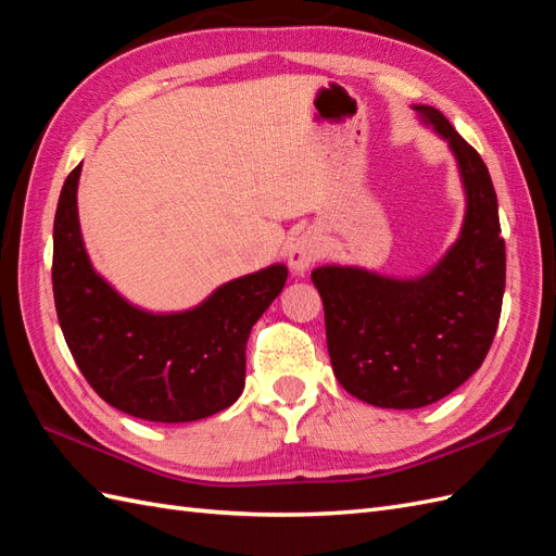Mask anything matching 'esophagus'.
Segmentation results:
<instances>
[{
  "label": "esophagus",
  "instance_id": "obj_1",
  "mask_svg": "<svg viewBox=\"0 0 556 556\" xmlns=\"http://www.w3.org/2000/svg\"><path fill=\"white\" fill-rule=\"evenodd\" d=\"M324 251H326V244L321 235L317 230H305L291 241L289 265L293 267V273L303 275L312 265H315V261L321 258Z\"/></svg>",
  "mask_w": 556,
  "mask_h": 556
}]
</instances>
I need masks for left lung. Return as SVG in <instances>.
I'll list each match as a JSON object with an SVG mask.
<instances>
[{
    "mask_svg": "<svg viewBox=\"0 0 556 556\" xmlns=\"http://www.w3.org/2000/svg\"><path fill=\"white\" fill-rule=\"evenodd\" d=\"M414 110L458 162L465 220L455 244L416 279L352 265L312 269L333 374L352 396L380 408H422L460 388L489 354L505 293V239L489 168L437 108Z\"/></svg>",
    "mask_w": 556,
    "mask_h": 556,
    "instance_id": "1",
    "label": "left lung"
}]
</instances>
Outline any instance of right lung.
<instances>
[{
    "label": "right lung",
    "mask_w": 556,
    "mask_h": 556,
    "mask_svg": "<svg viewBox=\"0 0 556 556\" xmlns=\"http://www.w3.org/2000/svg\"><path fill=\"white\" fill-rule=\"evenodd\" d=\"M81 164L67 176L53 220L55 312L84 378L101 400L150 422H192L232 406L244 390L247 340L287 283L269 265L223 283L185 312L140 309L96 273L77 213Z\"/></svg>",
    "instance_id": "add662e5"
}]
</instances>
